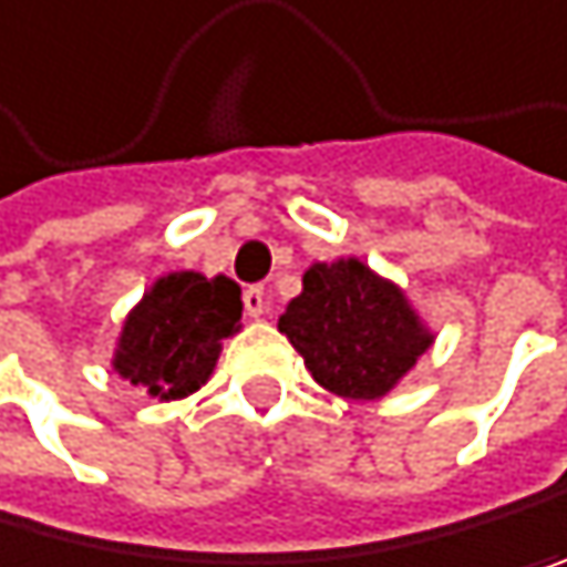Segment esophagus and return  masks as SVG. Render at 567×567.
<instances>
[{
  "instance_id": "esophagus-1",
  "label": "esophagus",
  "mask_w": 567,
  "mask_h": 567,
  "mask_svg": "<svg viewBox=\"0 0 567 567\" xmlns=\"http://www.w3.org/2000/svg\"><path fill=\"white\" fill-rule=\"evenodd\" d=\"M269 311V298H266V290L262 287H248L245 290V316L251 319H262Z\"/></svg>"
}]
</instances>
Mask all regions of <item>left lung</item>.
Wrapping results in <instances>:
<instances>
[{"mask_svg": "<svg viewBox=\"0 0 567 567\" xmlns=\"http://www.w3.org/2000/svg\"><path fill=\"white\" fill-rule=\"evenodd\" d=\"M280 332L322 389L364 403L389 396L434 343L406 290L353 256L305 269Z\"/></svg>", "mask_w": 567, "mask_h": 567, "instance_id": "1", "label": "left lung"}]
</instances>
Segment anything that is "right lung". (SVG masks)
I'll use <instances>...</instances> for the list:
<instances>
[{
    "instance_id": "add662e5",
    "label": "right lung",
    "mask_w": 567,
    "mask_h": 567,
    "mask_svg": "<svg viewBox=\"0 0 567 567\" xmlns=\"http://www.w3.org/2000/svg\"><path fill=\"white\" fill-rule=\"evenodd\" d=\"M241 329V287L217 272H164L125 316L111 368L161 403L185 400L214 375L224 340Z\"/></svg>"
}]
</instances>
